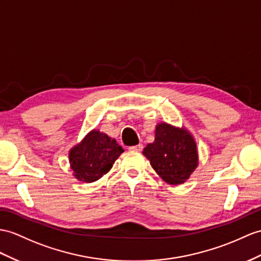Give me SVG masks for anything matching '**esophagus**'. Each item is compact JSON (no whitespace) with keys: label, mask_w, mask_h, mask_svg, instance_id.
Instances as JSON below:
<instances>
[{"label":"esophagus","mask_w":261,"mask_h":261,"mask_svg":"<svg viewBox=\"0 0 261 261\" xmlns=\"http://www.w3.org/2000/svg\"><path fill=\"white\" fill-rule=\"evenodd\" d=\"M143 148H144V146L142 144H138V145H135V146H130L128 149L133 150V151H142Z\"/></svg>","instance_id":"34e87169"}]
</instances>
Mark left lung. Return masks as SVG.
<instances>
[{
	"mask_svg": "<svg viewBox=\"0 0 261 261\" xmlns=\"http://www.w3.org/2000/svg\"><path fill=\"white\" fill-rule=\"evenodd\" d=\"M143 154L161 178L169 185L185 182L198 166V152L194 137L185 128L161 123L156 126L155 141Z\"/></svg>",
	"mask_w": 261,
	"mask_h": 261,
	"instance_id": "obj_1",
	"label": "left lung"
}]
</instances>
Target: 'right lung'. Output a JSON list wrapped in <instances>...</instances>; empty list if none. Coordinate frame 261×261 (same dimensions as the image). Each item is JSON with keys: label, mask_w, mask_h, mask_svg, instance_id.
<instances>
[{"label": "right lung", "mask_w": 261, "mask_h": 261, "mask_svg": "<svg viewBox=\"0 0 261 261\" xmlns=\"http://www.w3.org/2000/svg\"><path fill=\"white\" fill-rule=\"evenodd\" d=\"M124 149L104 133L94 129L69 150V164L76 179L93 182L109 173Z\"/></svg>", "instance_id": "1"}]
</instances>
